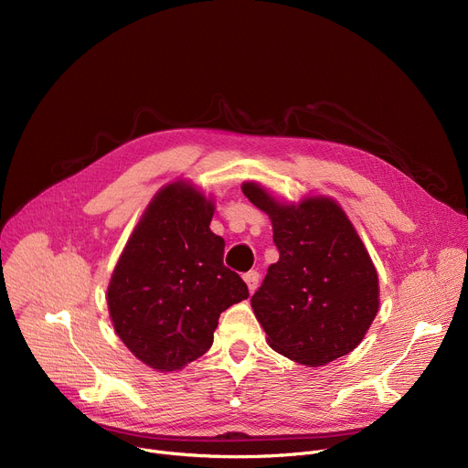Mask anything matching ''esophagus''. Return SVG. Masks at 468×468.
Segmentation results:
<instances>
[{
	"mask_svg": "<svg viewBox=\"0 0 468 468\" xmlns=\"http://www.w3.org/2000/svg\"><path fill=\"white\" fill-rule=\"evenodd\" d=\"M244 282H247L250 293H254L256 288H258V284H260V273H258V271H249L247 275H244Z\"/></svg>",
	"mask_w": 468,
	"mask_h": 468,
	"instance_id": "esophagus-1",
	"label": "esophagus"
}]
</instances>
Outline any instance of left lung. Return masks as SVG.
<instances>
[{"label": "left lung", "mask_w": 468, "mask_h": 468, "mask_svg": "<svg viewBox=\"0 0 468 468\" xmlns=\"http://www.w3.org/2000/svg\"><path fill=\"white\" fill-rule=\"evenodd\" d=\"M242 193L271 218L279 250L250 300L269 346L305 366L351 353L378 314L379 282L346 212L326 197L281 205L252 182Z\"/></svg>", "instance_id": "left-lung-1"}]
</instances>
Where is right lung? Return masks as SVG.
<instances>
[{
	"label": "right lung",
	"instance_id": "right-lung-1",
	"mask_svg": "<svg viewBox=\"0 0 468 468\" xmlns=\"http://www.w3.org/2000/svg\"><path fill=\"white\" fill-rule=\"evenodd\" d=\"M214 207L178 182L163 187L122 250L108 286L113 328L159 372L207 353L219 313L249 298L224 265L226 242L210 231Z\"/></svg>",
	"mask_w": 468,
	"mask_h": 468
}]
</instances>
